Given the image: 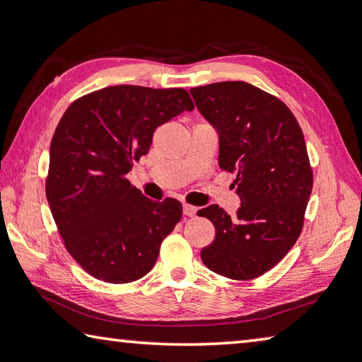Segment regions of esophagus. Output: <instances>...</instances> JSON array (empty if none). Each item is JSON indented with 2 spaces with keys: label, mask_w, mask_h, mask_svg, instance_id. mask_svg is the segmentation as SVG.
I'll return each instance as SVG.
<instances>
[{
  "label": "esophagus",
  "mask_w": 362,
  "mask_h": 362,
  "mask_svg": "<svg viewBox=\"0 0 362 362\" xmlns=\"http://www.w3.org/2000/svg\"><path fill=\"white\" fill-rule=\"evenodd\" d=\"M183 216L194 217L196 216V207L189 206V204H183Z\"/></svg>",
  "instance_id": "obj_1"
}]
</instances>
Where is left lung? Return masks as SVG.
I'll use <instances>...</instances> for the list:
<instances>
[{"instance_id":"obj_1","label":"left lung","mask_w":362,"mask_h":362,"mask_svg":"<svg viewBox=\"0 0 362 362\" xmlns=\"http://www.w3.org/2000/svg\"><path fill=\"white\" fill-rule=\"evenodd\" d=\"M218 136V166L236 175V216L198 211L216 226L204 265L230 279L259 278L289 252L303 226L313 173L296 116L276 97L244 81L189 89Z\"/></svg>"}]
</instances>
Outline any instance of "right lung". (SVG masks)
Listing matches in <instances>:
<instances>
[{"instance_id":"right-lung-1","label":"right lung","mask_w":362,"mask_h":362,"mask_svg":"<svg viewBox=\"0 0 362 362\" xmlns=\"http://www.w3.org/2000/svg\"><path fill=\"white\" fill-rule=\"evenodd\" d=\"M193 108L185 89L121 84L73 102L59 121L46 198L66 250L90 276L124 284L155 267L182 204L145 198L126 175L156 127Z\"/></svg>"}]
</instances>
